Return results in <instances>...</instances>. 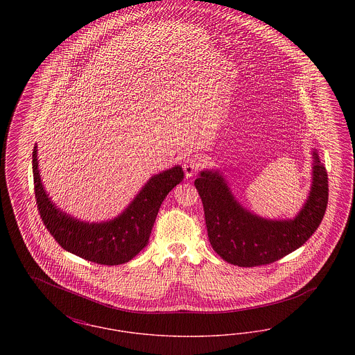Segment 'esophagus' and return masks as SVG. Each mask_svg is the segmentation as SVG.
Returning a JSON list of instances; mask_svg holds the SVG:
<instances>
[{
	"instance_id": "obj_1",
	"label": "esophagus",
	"mask_w": 355,
	"mask_h": 355,
	"mask_svg": "<svg viewBox=\"0 0 355 355\" xmlns=\"http://www.w3.org/2000/svg\"><path fill=\"white\" fill-rule=\"evenodd\" d=\"M200 168H201V161L197 155L187 157L185 162H184V171H185L186 178H190L194 174H197Z\"/></svg>"
}]
</instances>
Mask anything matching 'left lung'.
<instances>
[{"mask_svg":"<svg viewBox=\"0 0 355 355\" xmlns=\"http://www.w3.org/2000/svg\"><path fill=\"white\" fill-rule=\"evenodd\" d=\"M311 186L295 217L270 220L248 210L232 193L220 170L200 171L194 181L202 200L207 236L214 252L241 268L268 265L301 248L318 229L329 200L327 173L311 152Z\"/></svg>","mask_w":355,"mask_h":355,"instance_id":"obj_1","label":"left lung"}]
</instances>
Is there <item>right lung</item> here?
<instances>
[{"instance_id":"1","label":"right lung","mask_w":355,"mask_h":355,"mask_svg":"<svg viewBox=\"0 0 355 355\" xmlns=\"http://www.w3.org/2000/svg\"><path fill=\"white\" fill-rule=\"evenodd\" d=\"M32 164L37 207L51 236L69 253L109 266L129 262L148 245L165 197L184 180V170L180 165L154 174L117 217L87 222L65 213L51 201L41 180L37 144Z\"/></svg>"}]
</instances>
